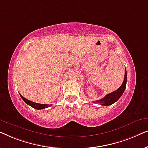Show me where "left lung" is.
<instances>
[{"mask_svg": "<svg viewBox=\"0 0 148 148\" xmlns=\"http://www.w3.org/2000/svg\"><path fill=\"white\" fill-rule=\"evenodd\" d=\"M126 85H127V70L126 69H125V78L123 80V84L121 85V87L117 89L114 92H111L110 94H107L105 96L104 98L100 99V100H97L96 102H94V103H99L101 105L103 106H109L114 104V102H116L119 98H121V96H122L123 92L126 88Z\"/></svg>", "mask_w": 148, "mask_h": 148, "instance_id": "left-lung-1", "label": "left lung"}]
</instances>
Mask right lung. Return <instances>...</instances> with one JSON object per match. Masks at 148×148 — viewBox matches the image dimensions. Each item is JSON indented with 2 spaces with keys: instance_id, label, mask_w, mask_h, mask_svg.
Wrapping results in <instances>:
<instances>
[{
  "instance_id": "obj_1",
  "label": "right lung",
  "mask_w": 148,
  "mask_h": 148,
  "mask_svg": "<svg viewBox=\"0 0 148 148\" xmlns=\"http://www.w3.org/2000/svg\"><path fill=\"white\" fill-rule=\"evenodd\" d=\"M19 95H20V96H21V98L23 99V100L26 103V104H28L30 106H32V108L37 109V110H41V109H44V108H48V107H50V106H52V104H50V105L49 104H38V103L33 102H32V101L28 100L27 99L25 98L23 96H22L20 94H19Z\"/></svg>"
}]
</instances>
